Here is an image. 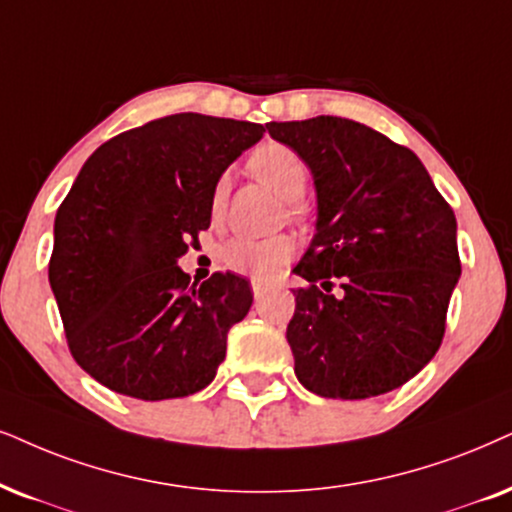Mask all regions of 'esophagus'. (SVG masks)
<instances>
[{
	"label": "esophagus",
	"mask_w": 512,
	"mask_h": 512,
	"mask_svg": "<svg viewBox=\"0 0 512 512\" xmlns=\"http://www.w3.org/2000/svg\"><path fill=\"white\" fill-rule=\"evenodd\" d=\"M269 286H264L262 281H252V293H255V300H262L264 295H267Z\"/></svg>",
	"instance_id": "obj_1"
}]
</instances>
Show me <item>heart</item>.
Instances as JSON below:
<instances>
[{"mask_svg":"<svg viewBox=\"0 0 512 512\" xmlns=\"http://www.w3.org/2000/svg\"><path fill=\"white\" fill-rule=\"evenodd\" d=\"M248 170L264 181L271 191H276L286 203H297L307 193L309 165L293 146L281 141H267L257 146L248 158ZM226 198V179L222 177L212 189L210 212L219 215ZM295 245L288 236L274 238H234L222 248V262L236 274L250 276L255 281H271L281 274L283 267L293 257Z\"/></svg>","mask_w":512,"mask_h":512,"instance_id":"1","label":"heart"}]
</instances>
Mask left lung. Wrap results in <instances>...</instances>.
<instances>
[{"mask_svg":"<svg viewBox=\"0 0 512 512\" xmlns=\"http://www.w3.org/2000/svg\"><path fill=\"white\" fill-rule=\"evenodd\" d=\"M307 160L316 234L293 269L297 380L328 399L397 390L435 357L461 260L456 217L418 155L347 118L269 122ZM335 280L343 293H330Z\"/></svg>","mask_w":512,"mask_h":512,"instance_id":"1","label":"left lung"}]
</instances>
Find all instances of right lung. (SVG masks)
<instances>
[{
    "label": "right lung",
    "instance_id": "add662e5",
    "mask_svg": "<svg viewBox=\"0 0 512 512\" xmlns=\"http://www.w3.org/2000/svg\"><path fill=\"white\" fill-rule=\"evenodd\" d=\"M262 134L255 122L177 113L127 129L82 165L56 212L49 283L70 354L108 390L163 401L215 380L250 283L217 271L189 286L177 260L210 226L222 172Z\"/></svg>",
    "mask_w": 512,
    "mask_h": 512
}]
</instances>
